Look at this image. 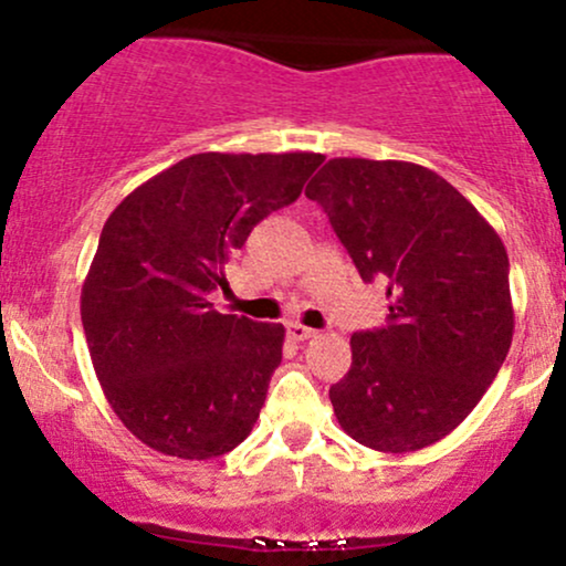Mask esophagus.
<instances>
[{
	"label": "esophagus",
	"mask_w": 566,
	"mask_h": 566,
	"mask_svg": "<svg viewBox=\"0 0 566 566\" xmlns=\"http://www.w3.org/2000/svg\"><path fill=\"white\" fill-rule=\"evenodd\" d=\"M287 335L292 337V340H308V337H316V329L292 322V324H287Z\"/></svg>",
	"instance_id": "1"
}]
</instances>
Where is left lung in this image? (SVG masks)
Listing matches in <instances>:
<instances>
[{"label":"left lung","mask_w":566,"mask_h":566,"mask_svg":"<svg viewBox=\"0 0 566 566\" xmlns=\"http://www.w3.org/2000/svg\"><path fill=\"white\" fill-rule=\"evenodd\" d=\"M365 282H388L386 327L354 333L329 388L359 444L415 452L479 405L513 337L509 255L458 188L412 161L329 159L305 188Z\"/></svg>","instance_id":"obj_1"}]
</instances>
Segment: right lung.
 Listing matches in <instances>:
<instances>
[{
	"label": "right lung",
	"instance_id": "1",
	"mask_svg": "<svg viewBox=\"0 0 566 566\" xmlns=\"http://www.w3.org/2000/svg\"><path fill=\"white\" fill-rule=\"evenodd\" d=\"M322 154H193L108 216L82 284L103 394L133 437L210 460L250 437L282 361V324L207 301L252 226L301 197Z\"/></svg>",
	"mask_w": 566,
	"mask_h": 566
}]
</instances>
